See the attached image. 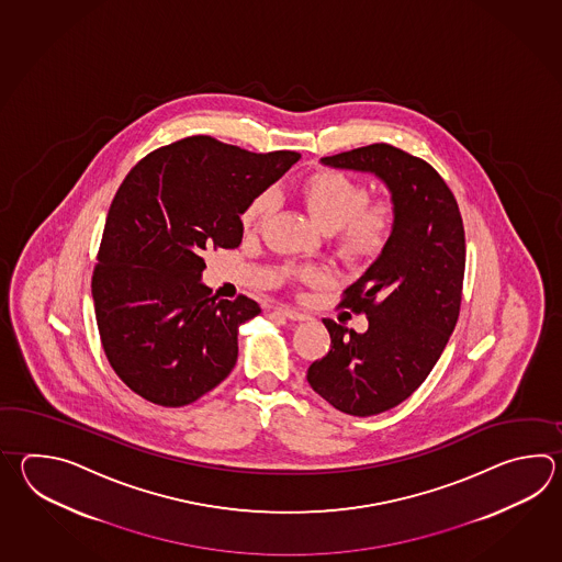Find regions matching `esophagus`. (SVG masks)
<instances>
[{
  "label": "esophagus",
  "instance_id": "1",
  "mask_svg": "<svg viewBox=\"0 0 562 562\" xmlns=\"http://www.w3.org/2000/svg\"><path fill=\"white\" fill-rule=\"evenodd\" d=\"M277 313H281L283 317L291 319V322H307V319H310V315H307V313H303V311L299 310H291V307H277Z\"/></svg>",
  "mask_w": 562,
  "mask_h": 562
}]
</instances>
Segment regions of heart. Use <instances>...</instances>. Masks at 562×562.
I'll return each mask as SVG.
<instances>
[{"label":"heart","instance_id":"obj_1","mask_svg":"<svg viewBox=\"0 0 562 562\" xmlns=\"http://www.w3.org/2000/svg\"><path fill=\"white\" fill-rule=\"evenodd\" d=\"M291 194L305 206L323 231H337V249L349 261H368L387 247L395 228V206L390 201H368V187L335 168H319L291 184ZM271 211V196L259 194L245 206L240 225L247 235L259 233ZM305 283H322V267L291 269Z\"/></svg>","mask_w":562,"mask_h":562}]
</instances>
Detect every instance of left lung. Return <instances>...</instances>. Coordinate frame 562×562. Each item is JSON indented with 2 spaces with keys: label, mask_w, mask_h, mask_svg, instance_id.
<instances>
[{
  "label": "left lung",
  "mask_w": 562,
  "mask_h": 562,
  "mask_svg": "<svg viewBox=\"0 0 562 562\" xmlns=\"http://www.w3.org/2000/svg\"><path fill=\"white\" fill-rule=\"evenodd\" d=\"M322 165L370 172L395 206L392 239L341 301V307L366 313L368 329L358 334L323 319L331 349L307 370L313 392L335 409L366 418L407 400L442 356L462 301L464 225L442 177L392 144L325 156Z\"/></svg>",
  "instance_id": "8db88e82"
}]
</instances>
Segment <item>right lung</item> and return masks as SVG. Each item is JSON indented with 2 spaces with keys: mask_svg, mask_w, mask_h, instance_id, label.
Returning <instances> with one entry per match:
<instances>
[{
  "mask_svg": "<svg viewBox=\"0 0 562 562\" xmlns=\"http://www.w3.org/2000/svg\"><path fill=\"white\" fill-rule=\"evenodd\" d=\"M299 158L191 136L126 175L108 211L92 297L108 361L134 394L187 406L235 368L239 327L261 307L245 295L211 297L203 251L237 249L245 206Z\"/></svg>",
  "mask_w": 562,
  "mask_h": 562,
  "instance_id": "right-lung-1",
  "label": "right lung"
}]
</instances>
